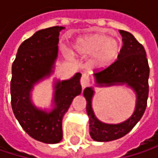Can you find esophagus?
<instances>
[{"instance_id":"esophagus-1","label":"esophagus","mask_w":158,"mask_h":158,"mask_svg":"<svg viewBox=\"0 0 158 158\" xmlns=\"http://www.w3.org/2000/svg\"><path fill=\"white\" fill-rule=\"evenodd\" d=\"M89 83H90V79L89 78V76H88L87 74L83 73V74L81 75V79H80V84H81L82 89H84V88H86L87 86H89Z\"/></svg>"}]
</instances>
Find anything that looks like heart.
Instances as JSON below:
<instances>
[{"instance_id": "obj_1", "label": "heart", "mask_w": 158, "mask_h": 158, "mask_svg": "<svg viewBox=\"0 0 158 158\" xmlns=\"http://www.w3.org/2000/svg\"><path fill=\"white\" fill-rule=\"evenodd\" d=\"M73 50L84 57L93 56L92 64L96 68L103 69L118 58L122 45L119 40L110 38L105 34H93L78 38L73 45Z\"/></svg>"}]
</instances>
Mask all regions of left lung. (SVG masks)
Instances as JSON below:
<instances>
[{
    "mask_svg": "<svg viewBox=\"0 0 158 158\" xmlns=\"http://www.w3.org/2000/svg\"><path fill=\"white\" fill-rule=\"evenodd\" d=\"M120 34L123 37V48L117 60L108 68L94 73V78L99 87L126 84L132 88L136 95L135 109L129 119L121 123H102L96 118L92 110L93 88H86L83 95L87 101L86 109L89 117V135L98 142L116 140L128 134L142 118L147 104L149 66L145 50L131 33L120 30Z\"/></svg>",
    "mask_w": 158,
    "mask_h": 158,
    "instance_id": "left-lung-1",
    "label": "left lung"
}]
</instances>
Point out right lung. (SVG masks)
Here are the masks:
<instances>
[{
    "label": "right lung",
    "mask_w": 158,
    "mask_h": 158,
    "mask_svg": "<svg viewBox=\"0 0 158 158\" xmlns=\"http://www.w3.org/2000/svg\"><path fill=\"white\" fill-rule=\"evenodd\" d=\"M63 29L53 26L35 33L21 44L12 66L11 103L15 116L31 137L46 143L62 140L63 116L73 99L81 93V74L77 73L70 79L56 81L51 111L39 110L31 102L34 85L53 72L58 36Z\"/></svg>",
    "instance_id": "right-lung-1"
}]
</instances>
